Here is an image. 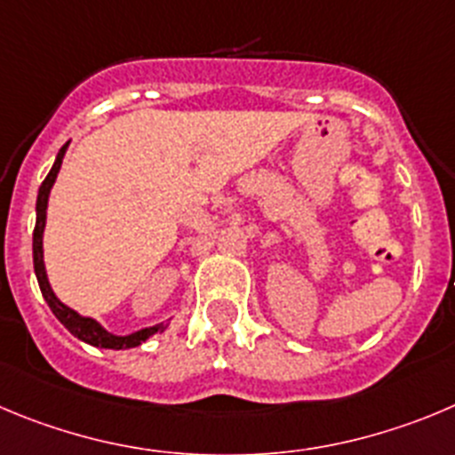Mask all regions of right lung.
I'll use <instances>...</instances> for the list:
<instances>
[{
	"label": "right lung",
	"instance_id": "right-lung-1",
	"mask_svg": "<svg viewBox=\"0 0 455 455\" xmlns=\"http://www.w3.org/2000/svg\"><path fill=\"white\" fill-rule=\"evenodd\" d=\"M67 146L60 148L58 156H55V164L53 168L49 170V175L46 180L42 181L40 186V193H37V204H36V231H33V267H36V275H37V283H40V291L44 296V300L49 303L51 312L55 314V318L69 330L74 337H78L80 341L89 343V346H96V347H112V350H125V347H137L146 341L148 337L156 332H164L165 323L155 325V328H146V330H139L134 334H127V337H116V334H109L108 330L100 328L93 318L87 316H80L78 312L69 309L67 305H62L60 300L55 299L53 290H51L49 280H46V271H44V260H42V233H44V222H46V204H49V193H51V186H53L55 177H58V170L62 165V156H65Z\"/></svg>",
	"mask_w": 455,
	"mask_h": 455
}]
</instances>
